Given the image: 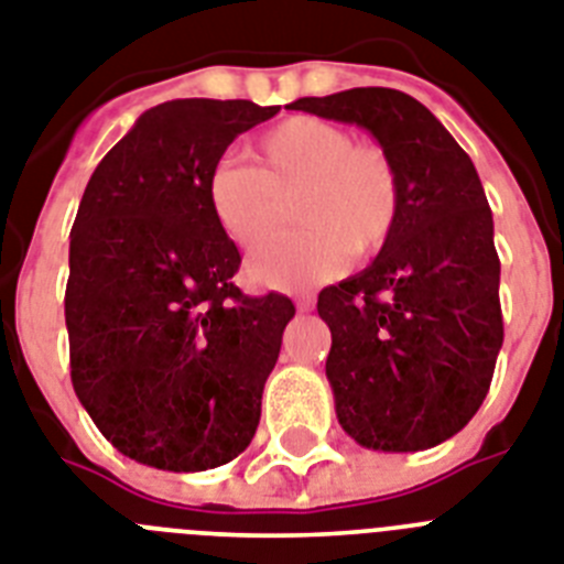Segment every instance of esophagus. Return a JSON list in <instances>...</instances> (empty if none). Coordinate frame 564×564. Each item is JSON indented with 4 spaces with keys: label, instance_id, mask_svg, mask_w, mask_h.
<instances>
[{
    "label": "esophagus",
    "instance_id": "1",
    "mask_svg": "<svg viewBox=\"0 0 564 564\" xmlns=\"http://www.w3.org/2000/svg\"><path fill=\"white\" fill-rule=\"evenodd\" d=\"M295 306H297V312H312V306H315V297H312V295H297L295 297Z\"/></svg>",
    "mask_w": 564,
    "mask_h": 564
}]
</instances>
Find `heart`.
<instances>
[{
	"instance_id": "heart-1",
	"label": "heart",
	"mask_w": 564,
	"mask_h": 564,
	"mask_svg": "<svg viewBox=\"0 0 564 564\" xmlns=\"http://www.w3.org/2000/svg\"><path fill=\"white\" fill-rule=\"evenodd\" d=\"M258 169L220 163L212 172L209 209L226 238L263 240L295 200L304 229L254 249L249 281L267 290H304L338 278L349 258H372L390 243L401 217V174L390 151L355 143L344 126L290 117L254 143Z\"/></svg>"
}]
</instances>
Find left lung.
I'll return each mask as SVG.
<instances>
[{
    "label": "left lung",
    "instance_id": "left-lung-1",
    "mask_svg": "<svg viewBox=\"0 0 564 564\" xmlns=\"http://www.w3.org/2000/svg\"><path fill=\"white\" fill-rule=\"evenodd\" d=\"M292 111L352 122L390 151L401 217L370 267L318 295L340 427L370 451L447 442L485 401L505 326L494 215L467 151L410 94L349 88Z\"/></svg>",
    "mask_w": 564,
    "mask_h": 564
}]
</instances>
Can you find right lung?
I'll list each match as a JSON object with an SVG mask.
<instances>
[{"label": "right lung", "mask_w": 564, "mask_h": 564, "mask_svg": "<svg viewBox=\"0 0 564 564\" xmlns=\"http://www.w3.org/2000/svg\"><path fill=\"white\" fill-rule=\"evenodd\" d=\"M281 111L172 99L140 113L94 169L70 229V381L108 442L158 470H212L249 447L286 295L235 286L238 246L209 209L231 140Z\"/></svg>", "instance_id": "right-lung-1"}]
</instances>
